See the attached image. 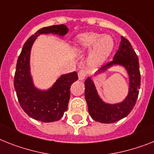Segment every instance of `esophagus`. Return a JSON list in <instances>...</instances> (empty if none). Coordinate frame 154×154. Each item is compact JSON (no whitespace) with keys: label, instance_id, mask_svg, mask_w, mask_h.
<instances>
[{"label":"esophagus","instance_id":"34e87169","mask_svg":"<svg viewBox=\"0 0 154 154\" xmlns=\"http://www.w3.org/2000/svg\"><path fill=\"white\" fill-rule=\"evenodd\" d=\"M86 71L85 69H81V70L78 72V79L80 81H83L85 78V76H86Z\"/></svg>","mask_w":154,"mask_h":154}]
</instances>
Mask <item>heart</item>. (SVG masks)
I'll list each match as a JSON object with an SVG mask.
<instances>
[{"mask_svg": "<svg viewBox=\"0 0 154 154\" xmlns=\"http://www.w3.org/2000/svg\"><path fill=\"white\" fill-rule=\"evenodd\" d=\"M114 46L113 37L109 34L101 35L99 33L89 32L80 34L76 38L73 50L77 53H85L89 51L88 64L89 66L95 67L104 62Z\"/></svg>", "mask_w": 154, "mask_h": 154, "instance_id": "obj_1", "label": "heart"}]
</instances>
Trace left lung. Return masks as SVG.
Masks as SVG:
<instances>
[{
	"label": "left lung",
	"mask_w": 154,
	"mask_h": 154,
	"mask_svg": "<svg viewBox=\"0 0 154 154\" xmlns=\"http://www.w3.org/2000/svg\"><path fill=\"white\" fill-rule=\"evenodd\" d=\"M113 66L123 67L128 76V92L121 102L109 103L103 101L92 78L88 77L85 81V100L89 114L95 121L104 124L114 123L127 117L135 106L139 95L141 81L139 59L130 42L124 37H121L118 51L113 61L102 66L95 74L105 72Z\"/></svg>",
	"instance_id": "8db88e82"
}]
</instances>
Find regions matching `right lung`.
I'll return each mask as SVG.
<instances>
[{
	"label": "right lung",
	"instance_id": "obj_1",
	"mask_svg": "<svg viewBox=\"0 0 154 154\" xmlns=\"http://www.w3.org/2000/svg\"><path fill=\"white\" fill-rule=\"evenodd\" d=\"M69 29L66 25L43 27L28 38L18 58L14 86L19 103L28 116L42 122L59 121L67 110L71 85L77 81L76 72L59 76L48 89L36 87L31 74L30 53L34 41L41 34L64 37Z\"/></svg>",
	"mask_w": 154,
	"mask_h": 154
}]
</instances>
